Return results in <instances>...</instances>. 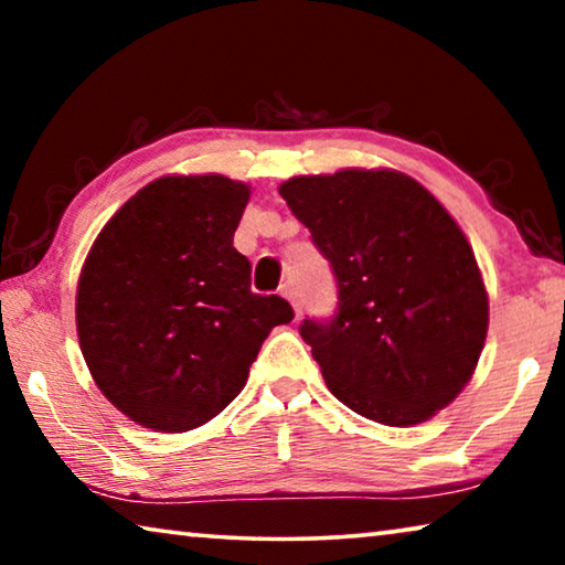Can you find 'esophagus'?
<instances>
[{"instance_id":"34e87169","label":"esophagus","mask_w":565,"mask_h":565,"mask_svg":"<svg viewBox=\"0 0 565 565\" xmlns=\"http://www.w3.org/2000/svg\"><path fill=\"white\" fill-rule=\"evenodd\" d=\"M281 296H284V299H289V301H291L294 311H296V317H299V311H301V301H299V294H296V289H294L291 284H284V286H281Z\"/></svg>"}]
</instances>
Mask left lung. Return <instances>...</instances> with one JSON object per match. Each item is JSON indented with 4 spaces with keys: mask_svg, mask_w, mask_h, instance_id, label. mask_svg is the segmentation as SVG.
Instances as JSON below:
<instances>
[{
    "mask_svg": "<svg viewBox=\"0 0 565 565\" xmlns=\"http://www.w3.org/2000/svg\"><path fill=\"white\" fill-rule=\"evenodd\" d=\"M279 194L337 276V317L299 329L331 394L386 426L451 404L489 331V294L454 216L394 169L294 177Z\"/></svg>",
    "mask_w": 565,
    "mask_h": 565,
    "instance_id": "obj_1",
    "label": "left lung"
}]
</instances>
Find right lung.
Here are the masks:
<instances>
[{
  "label": "right lung",
  "mask_w": 565,
  "mask_h": 565,
  "mask_svg": "<svg viewBox=\"0 0 565 565\" xmlns=\"http://www.w3.org/2000/svg\"><path fill=\"white\" fill-rule=\"evenodd\" d=\"M252 189L222 174L161 177L94 242L76 286V333L92 379L139 426L181 434L244 388L264 339L294 319L252 291L234 248Z\"/></svg>",
  "instance_id": "right-lung-1"
}]
</instances>
